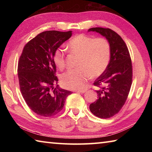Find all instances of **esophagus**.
<instances>
[{
    "instance_id": "34e87169",
    "label": "esophagus",
    "mask_w": 152,
    "mask_h": 152,
    "mask_svg": "<svg viewBox=\"0 0 152 152\" xmlns=\"http://www.w3.org/2000/svg\"><path fill=\"white\" fill-rule=\"evenodd\" d=\"M86 91V89H83V90H78V91H76V92H79V93H84Z\"/></svg>"
}]
</instances>
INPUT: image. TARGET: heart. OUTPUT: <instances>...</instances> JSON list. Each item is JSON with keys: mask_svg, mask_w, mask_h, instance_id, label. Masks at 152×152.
I'll list each match as a JSON object with an SVG mask.
<instances>
[{"mask_svg": "<svg viewBox=\"0 0 152 152\" xmlns=\"http://www.w3.org/2000/svg\"><path fill=\"white\" fill-rule=\"evenodd\" d=\"M71 53L78 56L76 67L69 70L60 76V82L68 89L83 88L90 75L92 78L101 76L109 66L110 59V45L104 38H96L84 34H78L72 38L67 44ZM53 61L59 70L65 67L64 50L57 49L53 53Z\"/></svg>", "mask_w": 152, "mask_h": 152, "instance_id": "obj_1", "label": "heart"}]
</instances>
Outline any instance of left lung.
<instances>
[{"label":"left lung","mask_w":152,"mask_h":152,"mask_svg":"<svg viewBox=\"0 0 152 152\" xmlns=\"http://www.w3.org/2000/svg\"><path fill=\"white\" fill-rule=\"evenodd\" d=\"M88 32H96L106 38L110 45V59L106 70L95 80L99 87L98 99L90 104L92 114L101 119L113 117L124 105L132 82V64L129 50L120 36L108 28L93 27Z\"/></svg>","instance_id":"obj_1"}]
</instances>
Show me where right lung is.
Here are the masks:
<instances>
[{"label":"right lung","instance_id":"1","mask_svg":"<svg viewBox=\"0 0 152 152\" xmlns=\"http://www.w3.org/2000/svg\"><path fill=\"white\" fill-rule=\"evenodd\" d=\"M72 31H47L25 45L18 64L20 89L31 109L38 115L52 117L60 112L72 92L61 88L56 76L55 51L70 39Z\"/></svg>","mask_w":152,"mask_h":152}]
</instances>
